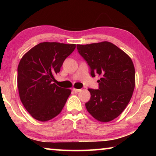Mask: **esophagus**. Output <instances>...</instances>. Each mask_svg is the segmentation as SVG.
<instances>
[{"instance_id":"obj_1","label":"esophagus","mask_w":156,"mask_h":156,"mask_svg":"<svg viewBox=\"0 0 156 156\" xmlns=\"http://www.w3.org/2000/svg\"><path fill=\"white\" fill-rule=\"evenodd\" d=\"M73 91L75 92V93H78V92H80L81 91V89H73Z\"/></svg>"}]
</instances>
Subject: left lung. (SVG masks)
<instances>
[{
    "instance_id": "8db88e82",
    "label": "left lung",
    "mask_w": 156,
    "mask_h": 156,
    "mask_svg": "<svg viewBox=\"0 0 156 156\" xmlns=\"http://www.w3.org/2000/svg\"><path fill=\"white\" fill-rule=\"evenodd\" d=\"M79 54L89 66L92 77L100 76L98 89H89V113L100 122H109L122 113L135 87V69L131 58L109 42L77 44Z\"/></svg>"
}]
</instances>
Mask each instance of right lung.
Here are the masks:
<instances>
[{
    "label": "right lung",
    "mask_w": 156,
    "mask_h": 156,
    "mask_svg": "<svg viewBox=\"0 0 156 156\" xmlns=\"http://www.w3.org/2000/svg\"><path fill=\"white\" fill-rule=\"evenodd\" d=\"M74 44L39 43L21 58L18 67V88L21 102L36 120L45 122L56 117L67 102L71 90L54 83Z\"/></svg>",
    "instance_id": "right-lung-1"
}]
</instances>
